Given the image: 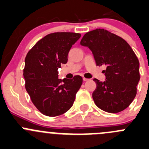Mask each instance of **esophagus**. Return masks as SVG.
Returning <instances> with one entry per match:
<instances>
[{
	"mask_svg": "<svg viewBox=\"0 0 149 149\" xmlns=\"http://www.w3.org/2000/svg\"><path fill=\"white\" fill-rule=\"evenodd\" d=\"M83 80H84V81H88V80H89V79H88V78L83 77Z\"/></svg>",
	"mask_w": 149,
	"mask_h": 149,
	"instance_id": "obj_1",
	"label": "esophagus"
}]
</instances>
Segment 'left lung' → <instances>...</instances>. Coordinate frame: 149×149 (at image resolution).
I'll use <instances>...</instances> for the list:
<instances>
[{"label": "left lung", "instance_id": "obj_1", "mask_svg": "<svg viewBox=\"0 0 149 149\" xmlns=\"http://www.w3.org/2000/svg\"><path fill=\"white\" fill-rule=\"evenodd\" d=\"M80 45L93 54L97 66H107L106 80L94 79L96 88L92 94L95 105L109 113L127 108L137 93L140 80L139 61L123 38L104 29H95L82 37Z\"/></svg>", "mask_w": 149, "mask_h": 149}]
</instances>
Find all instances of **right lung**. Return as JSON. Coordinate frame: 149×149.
Wrapping results in <instances>:
<instances>
[{
	"label": "right lung",
	"mask_w": 149,
	"mask_h": 149,
	"mask_svg": "<svg viewBox=\"0 0 149 149\" xmlns=\"http://www.w3.org/2000/svg\"><path fill=\"white\" fill-rule=\"evenodd\" d=\"M81 35L54 32L47 35L28 51L23 75L25 88L31 101L42 114L56 117L73 105L82 78H58V69L68 61L69 51Z\"/></svg>",
	"instance_id": "obj_1"
}]
</instances>
